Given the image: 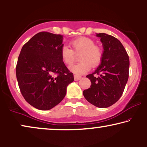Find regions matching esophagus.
Masks as SVG:
<instances>
[{
    "mask_svg": "<svg viewBox=\"0 0 147 147\" xmlns=\"http://www.w3.org/2000/svg\"><path fill=\"white\" fill-rule=\"evenodd\" d=\"M74 79H75V81H79L81 79V77L77 75H74Z\"/></svg>",
    "mask_w": 147,
    "mask_h": 147,
    "instance_id": "obj_1",
    "label": "esophagus"
}]
</instances>
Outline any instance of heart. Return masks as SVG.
<instances>
[{
	"label": "heart",
	"instance_id": "heart-1",
	"mask_svg": "<svg viewBox=\"0 0 147 147\" xmlns=\"http://www.w3.org/2000/svg\"><path fill=\"white\" fill-rule=\"evenodd\" d=\"M72 49L63 46L60 50L62 62L66 65H70L75 62L76 54H80L81 62L70 66V70L76 75L85 74L93 67L98 66L103 58V50L95 45V42L86 37H80L70 43Z\"/></svg>",
	"mask_w": 147,
	"mask_h": 147
}]
</instances>
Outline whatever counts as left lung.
I'll return each instance as SVG.
<instances>
[{
	"mask_svg": "<svg viewBox=\"0 0 147 147\" xmlns=\"http://www.w3.org/2000/svg\"><path fill=\"white\" fill-rule=\"evenodd\" d=\"M102 42L103 58L93 73L87 75L91 85L83 91L85 98L95 106L108 107L122 96L129 75V57L118 39L106 34H97ZM99 75L95 78V74Z\"/></svg>",
	"mask_w": 147,
	"mask_h": 147,
	"instance_id": "obj_1",
	"label": "left lung"
}]
</instances>
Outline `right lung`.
<instances>
[{"label":"right lung","instance_id":"right-lung-1","mask_svg":"<svg viewBox=\"0 0 147 147\" xmlns=\"http://www.w3.org/2000/svg\"><path fill=\"white\" fill-rule=\"evenodd\" d=\"M63 36L42 31L35 35L21 49L16 76L25 101L40 110L58 105L74 81L61 59Z\"/></svg>","mask_w":147,"mask_h":147}]
</instances>
